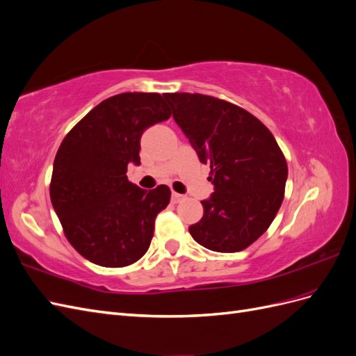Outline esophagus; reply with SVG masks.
<instances>
[{
    "instance_id": "34e87169",
    "label": "esophagus",
    "mask_w": 356,
    "mask_h": 356,
    "mask_svg": "<svg viewBox=\"0 0 356 356\" xmlns=\"http://www.w3.org/2000/svg\"><path fill=\"white\" fill-rule=\"evenodd\" d=\"M182 199H184V196L179 195V193L172 191V202H174V203H178V202H181Z\"/></svg>"
}]
</instances>
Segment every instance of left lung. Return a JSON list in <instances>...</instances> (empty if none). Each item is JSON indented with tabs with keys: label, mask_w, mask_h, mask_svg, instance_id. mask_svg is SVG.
<instances>
[{
	"label": "left lung",
	"mask_w": 356,
	"mask_h": 356,
	"mask_svg": "<svg viewBox=\"0 0 356 356\" xmlns=\"http://www.w3.org/2000/svg\"><path fill=\"white\" fill-rule=\"evenodd\" d=\"M174 120L211 165L213 193L203 217L188 227L197 243L239 252L268 229L281 208L288 177L272 132L241 106L200 93H165Z\"/></svg>",
	"instance_id": "obj_1"
}]
</instances>
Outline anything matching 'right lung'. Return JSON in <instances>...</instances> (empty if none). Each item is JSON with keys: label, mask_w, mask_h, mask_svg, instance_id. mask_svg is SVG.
I'll use <instances>...</instances> for the list:
<instances>
[{"label": "right lung", "mask_w": 356, "mask_h": 356, "mask_svg": "<svg viewBox=\"0 0 356 356\" xmlns=\"http://www.w3.org/2000/svg\"><path fill=\"white\" fill-rule=\"evenodd\" d=\"M170 108L159 93L111 96L75 124L58 149L50 199L74 250L104 267L134 264L149 248L168 186L143 190L127 179L139 165L141 136Z\"/></svg>", "instance_id": "obj_1"}]
</instances>
